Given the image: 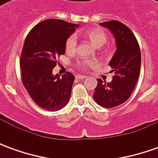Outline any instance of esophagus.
<instances>
[{"mask_svg":"<svg viewBox=\"0 0 158 158\" xmlns=\"http://www.w3.org/2000/svg\"><path fill=\"white\" fill-rule=\"evenodd\" d=\"M86 78V76L81 75V74H79V75H76V79H85Z\"/></svg>","mask_w":158,"mask_h":158,"instance_id":"esophagus-1","label":"esophagus"}]
</instances>
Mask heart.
I'll use <instances>...</instances> for the list:
<instances>
[{
  "mask_svg": "<svg viewBox=\"0 0 158 158\" xmlns=\"http://www.w3.org/2000/svg\"><path fill=\"white\" fill-rule=\"evenodd\" d=\"M81 35L86 36L87 38L90 40V41L93 44L97 46V47H102L107 41V35L106 34L102 29H89L86 31L80 32ZM66 51L69 53H74L77 51V46H78V35L76 34H73L69 36L67 41H66ZM96 62L91 61V60H81L79 61V64L84 69H88L92 66L95 65Z\"/></svg>",
  "mask_w": 158,
  "mask_h": 158,
  "instance_id": "1",
  "label": "heart"
}]
</instances>
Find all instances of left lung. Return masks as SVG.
<instances>
[{
  "instance_id": "obj_1",
  "label": "left lung",
  "mask_w": 158,
  "mask_h": 158,
  "mask_svg": "<svg viewBox=\"0 0 158 158\" xmlns=\"http://www.w3.org/2000/svg\"><path fill=\"white\" fill-rule=\"evenodd\" d=\"M100 25L108 29L116 41L117 50L109 66L115 74L110 83L98 79L93 98L101 106L113 108L129 99L135 87L140 71L141 54L135 36L121 22L113 20L101 23Z\"/></svg>"
}]
</instances>
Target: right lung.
Returning a JSON list of instances; mask_svg holds the SVG:
<instances>
[{
  "instance_id": "1",
  "label": "right lung",
  "mask_w": 158,
  "mask_h": 158,
  "mask_svg": "<svg viewBox=\"0 0 158 158\" xmlns=\"http://www.w3.org/2000/svg\"><path fill=\"white\" fill-rule=\"evenodd\" d=\"M78 24L47 19L33 28L23 44L20 69L22 82L31 99L43 109L55 112L68 104L74 75H53L56 59L64 55L66 41Z\"/></svg>"
}]
</instances>
